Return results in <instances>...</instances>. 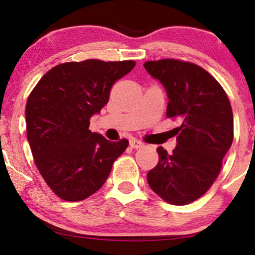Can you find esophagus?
<instances>
[{
    "label": "esophagus",
    "instance_id": "1",
    "mask_svg": "<svg viewBox=\"0 0 255 255\" xmlns=\"http://www.w3.org/2000/svg\"><path fill=\"white\" fill-rule=\"evenodd\" d=\"M130 146L132 148H140V147H142V146H144V144H142V142L140 141V140H137V139H131L130 140Z\"/></svg>",
    "mask_w": 255,
    "mask_h": 255
}]
</instances>
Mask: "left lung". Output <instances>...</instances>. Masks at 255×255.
Wrapping results in <instances>:
<instances>
[{
    "label": "left lung",
    "instance_id": "1",
    "mask_svg": "<svg viewBox=\"0 0 255 255\" xmlns=\"http://www.w3.org/2000/svg\"><path fill=\"white\" fill-rule=\"evenodd\" d=\"M144 67L168 97L167 117L179 118L177 145L147 173L151 189L170 204L184 205L205 194L217 179L233 140V114L222 86L200 66L174 59Z\"/></svg>",
    "mask_w": 255,
    "mask_h": 255
}]
</instances>
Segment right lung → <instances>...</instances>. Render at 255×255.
Returning a JSON list of instances; mask_svg holds the SVG:
<instances>
[{
  "mask_svg": "<svg viewBox=\"0 0 255 255\" xmlns=\"http://www.w3.org/2000/svg\"><path fill=\"white\" fill-rule=\"evenodd\" d=\"M135 62L90 59L50 69L30 94L26 135L47 186L65 201H82L106 182L113 163L128 146L89 130V120L109 101L111 87Z\"/></svg>",
  "mask_w": 255,
  "mask_h": 255,
  "instance_id": "right-lung-1",
  "label": "right lung"
}]
</instances>
